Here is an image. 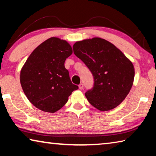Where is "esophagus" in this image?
I'll return each instance as SVG.
<instances>
[{"instance_id": "esophagus-1", "label": "esophagus", "mask_w": 156, "mask_h": 156, "mask_svg": "<svg viewBox=\"0 0 156 156\" xmlns=\"http://www.w3.org/2000/svg\"><path fill=\"white\" fill-rule=\"evenodd\" d=\"M78 87H79V89H83V88H84L83 84V83H80V84L78 85Z\"/></svg>"}]
</instances>
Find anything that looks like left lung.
Wrapping results in <instances>:
<instances>
[{
	"mask_svg": "<svg viewBox=\"0 0 156 156\" xmlns=\"http://www.w3.org/2000/svg\"><path fill=\"white\" fill-rule=\"evenodd\" d=\"M73 49L94 76L93 88L85 93L89 103L100 111L118 106L133 85L132 62L114 44L100 38L76 42Z\"/></svg>",
	"mask_w": 156,
	"mask_h": 156,
	"instance_id": "left-lung-1",
	"label": "left lung"
}]
</instances>
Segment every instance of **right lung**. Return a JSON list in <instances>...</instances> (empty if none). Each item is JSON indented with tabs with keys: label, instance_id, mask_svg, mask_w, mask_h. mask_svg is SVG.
<instances>
[{
	"label": "right lung",
	"instance_id": "1",
	"mask_svg": "<svg viewBox=\"0 0 156 156\" xmlns=\"http://www.w3.org/2000/svg\"><path fill=\"white\" fill-rule=\"evenodd\" d=\"M72 48L66 41L52 37L34 50L21 69L20 84L25 96L36 108L54 113L67 103L78 89L65 67Z\"/></svg>",
	"mask_w": 156,
	"mask_h": 156
}]
</instances>
